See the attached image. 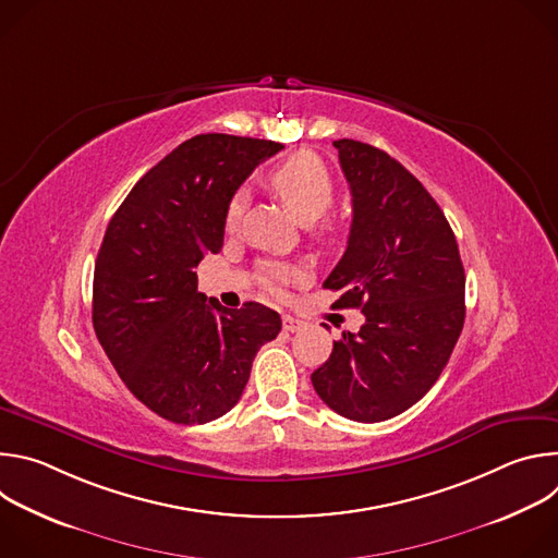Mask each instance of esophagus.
I'll return each mask as SVG.
<instances>
[{
    "mask_svg": "<svg viewBox=\"0 0 558 558\" xmlns=\"http://www.w3.org/2000/svg\"><path fill=\"white\" fill-rule=\"evenodd\" d=\"M282 329L289 333H295L302 329V323L295 320V317H291V315H282Z\"/></svg>",
    "mask_w": 558,
    "mask_h": 558,
    "instance_id": "obj_1",
    "label": "esophagus"
}]
</instances>
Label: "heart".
Masks as SVG:
<instances>
[{
  "label": "heart",
  "instance_id": "heart-1",
  "mask_svg": "<svg viewBox=\"0 0 558 558\" xmlns=\"http://www.w3.org/2000/svg\"><path fill=\"white\" fill-rule=\"evenodd\" d=\"M269 185L287 203L291 214L300 222H313L327 214L336 198V183L329 168L311 151H298L284 163L269 172ZM245 192L238 190L225 209V227L231 231L241 222L245 209ZM298 278V269L284 263H265L263 282L274 291L282 293L289 280Z\"/></svg>",
  "mask_w": 558,
  "mask_h": 558
}]
</instances>
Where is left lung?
Masks as SVG:
<instances>
[{
    "mask_svg": "<svg viewBox=\"0 0 558 558\" xmlns=\"http://www.w3.org/2000/svg\"><path fill=\"white\" fill-rule=\"evenodd\" d=\"M353 196L342 260L325 280L338 308L364 313L311 375L323 402L353 422H384L430 390L461 336L465 274L454 233L426 187L368 143L333 141ZM327 327V325H325Z\"/></svg>",
    "mask_w": 558,
    "mask_h": 558,
    "instance_id": "1",
    "label": "left lung"
}]
</instances>
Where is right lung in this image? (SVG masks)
Wrapping results in <instances>:
<instances>
[{
    "instance_id": "add662e5",
    "label": "right lung",
    "mask_w": 558,
    "mask_h": 558,
    "mask_svg": "<svg viewBox=\"0 0 558 558\" xmlns=\"http://www.w3.org/2000/svg\"><path fill=\"white\" fill-rule=\"evenodd\" d=\"M282 145L198 134L158 161L114 211L95 265V333L130 392L174 424H205L241 400L282 320L260 302L225 308L196 267L222 247L225 209Z\"/></svg>"
}]
</instances>
